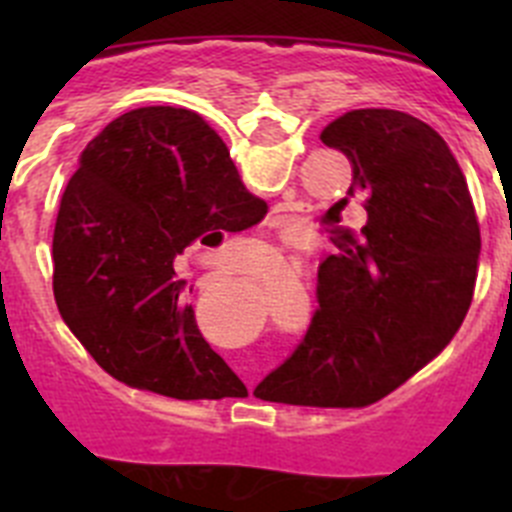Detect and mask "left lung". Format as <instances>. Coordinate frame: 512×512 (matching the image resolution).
Segmentation results:
<instances>
[{"instance_id":"8db88e82","label":"left lung","mask_w":512,"mask_h":512,"mask_svg":"<svg viewBox=\"0 0 512 512\" xmlns=\"http://www.w3.org/2000/svg\"><path fill=\"white\" fill-rule=\"evenodd\" d=\"M354 166L364 197L359 238L318 269V310L287 361L253 395L269 402L359 408L408 382L454 338L474 295L479 223L446 140L397 110H354L320 133Z\"/></svg>"}]
</instances>
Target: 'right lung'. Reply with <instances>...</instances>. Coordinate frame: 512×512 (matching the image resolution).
Wrapping results in <instances>:
<instances>
[{"mask_svg":"<svg viewBox=\"0 0 512 512\" xmlns=\"http://www.w3.org/2000/svg\"><path fill=\"white\" fill-rule=\"evenodd\" d=\"M220 135L192 110L140 107L84 148L53 230V295L92 359L176 400L246 395L187 305L174 259L261 223Z\"/></svg>","mask_w":512,"mask_h":512,"instance_id":"add662e5","label":"right lung"}]
</instances>
